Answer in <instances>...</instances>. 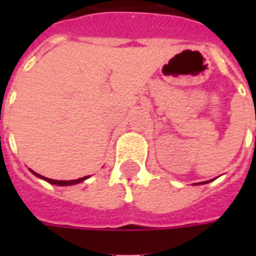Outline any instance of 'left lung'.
<instances>
[{
  "label": "left lung",
  "mask_w": 256,
  "mask_h": 256,
  "mask_svg": "<svg viewBox=\"0 0 256 256\" xmlns=\"http://www.w3.org/2000/svg\"><path fill=\"white\" fill-rule=\"evenodd\" d=\"M207 182H210V181H206V182H198L196 185H202V184H207Z\"/></svg>",
  "instance_id": "left-lung-1"
}]
</instances>
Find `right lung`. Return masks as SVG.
Instances as JSON below:
<instances>
[{"label":"right lung","mask_w":256,"mask_h":256,"mask_svg":"<svg viewBox=\"0 0 256 256\" xmlns=\"http://www.w3.org/2000/svg\"><path fill=\"white\" fill-rule=\"evenodd\" d=\"M36 177L41 178V180H44V181H46V182L49 184H53V185H58V186H68V185H75V184H79V182H84V180H88L89 178V176H86V177H82V178H78V180H71V181H58V180H52V178H46L44 177V176H41V174H38V172H32V170H30Z\"/></svg>","instance_id":"add662e5"}]
</instances>
